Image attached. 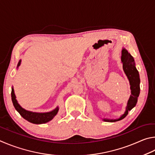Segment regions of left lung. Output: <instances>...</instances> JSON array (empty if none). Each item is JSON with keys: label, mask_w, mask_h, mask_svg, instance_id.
Instances as JSON below:
<instances>
[{"label": "left lung", "mask_w": 155, "mask_h": 155, "mask_svg": "<svg viewBox=\"0 0 155 155\" xmlns=\"http://www.w3.org/2000/svg\"><path fill=\"white\" fill-rule=\"evenodd\" d=\"M121 61L122 62H123L124 71L129 80L130 86H131V94L127 104V110L124 114L120 118L116 119V120L104 119V120L107 122H115L117 120H120L124 118H125L127 115L128 114L129 111L131 110L132 108H134L135 106L137 101V98L140 94V80L139 73H138V71L135 67L134 58L125 49H123V51H122Z\"/></svg>", "instance_id": "1"}]
</instances>
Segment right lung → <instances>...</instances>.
<instances>
[{
    "label": "right lung",
    "instance_id": "right-lung-1",
    "mask_svg": "<svg viewBox=\"0 0 155 155\" xmlns=\"http://www.w3.org/2000/svg\"><path fill=\"white\" fill-rule=\"evenodd\" d=\"M21 61H19L18 64V67L20 66ZM12 99L13 104V106L15 107V110L18 111L19 114L28 122L33 124H44L50 121L54 116H55L58 111V107H57L55 110L51 111L50 112L46 113H37L32 112L30 111H27L21 107L20 105L18 104L17 100L15 99V95L14 94L13 88L12 89Z\"/></svg>",
    "mask_w": 155,
    "mask_h": 155
}]
</instances>
